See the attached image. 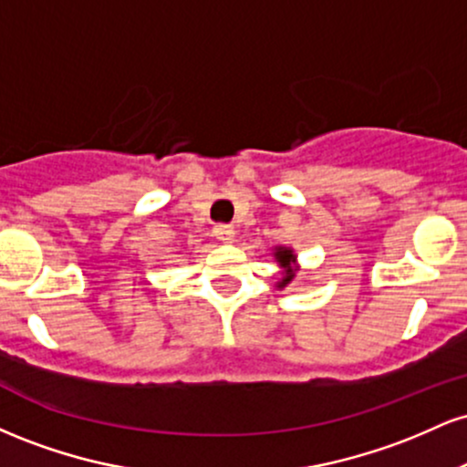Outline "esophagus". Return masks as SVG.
Instances as JSON below:
<instances>
[{"label": "esophagus", "instance_id": "esophagus-1", "mask_svg": "<svg viewBox=\"0 0 467 467\" xmlns=\"http://www.w3.org/2000/svg\"><path fill=\"white\" fill-rule=\"evenodd\" d=\"M234 228L228 226V223H219V226H215V237L219 241H223V244H233L234 241Z\"/></svg>", "mask_w": 467, "mask_h": 467}]
</instances>
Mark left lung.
Returning <instances> with one entry per match:
<instances>
[{
	"instance_id": "8db88e82",
	"label": "left lung",
	"mask_w": 467,
	"mask_h": 467,
	"mask_svg": "<svg viewBox=\"0 0 467 467\" xmlns=\"http://www.w3.org/2000/svg\"><path fill=\"white\" fill-rule=\"evenodd\" d=\"M275 259L278 267H281V278L276 281V289H285L289 283L296 278V272H298V259L296 254H294L292 248H287V245H275Z\"/></svg>"
}]
</instances>
